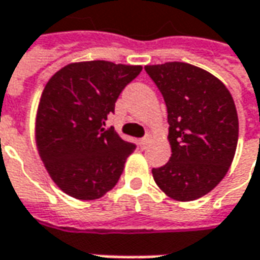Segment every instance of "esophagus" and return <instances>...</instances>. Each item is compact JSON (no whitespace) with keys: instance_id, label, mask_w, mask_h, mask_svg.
I'll return each instance as SVG.
<instances>
[{"instance_id":"obj_1","label":"esophagus","mask_w":260,"mask_h":260,"mask_svg":"<svg viewBox=\"0 0 260 260\" xmlns=\"http://www.w3.org/2000/svg\"><path fill=\"white\" fill-rule=\"evenodd\" d=\"M149 142H150V136L146 135V136H143L142 139H139V145H141V147H146Z\"/></svg>"}]
</instances>
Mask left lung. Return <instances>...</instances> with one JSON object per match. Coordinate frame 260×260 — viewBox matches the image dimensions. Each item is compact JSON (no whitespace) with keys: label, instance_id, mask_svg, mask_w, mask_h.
I'll return each instance as SVG.
<instances>
[{"label":"left lung","instance_id":"8db88e82","mask_svg":"<svg viewBox=\"0 0 260 260\" xmlns=\"http://www.w3.org/2000/svg\"><path fill=\"white\" fill-rule=\"evenodd\" d=\"M163 94L171 157L153 178L175 201H195L227 174L238 142V115L229 89L205 69L185 62L146 65Z\"/></svg>","mask_w":260,"mask_h":260}]
</instances>
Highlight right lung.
Segmentation results:
<instances>
[{"label": "right lung", "instance_id": "1", "mask_svg": "<svg viewBox=\"0 0 260 260\" xmlns=\"http://www.w3.org/2000/svg\"><path fill=\"white\" fill-rule=\"evenodd\" d=\"M139 65L86 61L59 69L43 90L36 118L40 157L69 196L93 201L113 189L135 143L104 128Z\"/></svg>", "mask_w": 260, "mask_h": 260}]
</instances>
